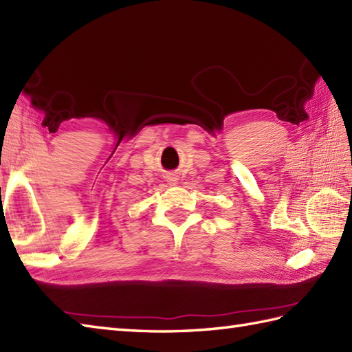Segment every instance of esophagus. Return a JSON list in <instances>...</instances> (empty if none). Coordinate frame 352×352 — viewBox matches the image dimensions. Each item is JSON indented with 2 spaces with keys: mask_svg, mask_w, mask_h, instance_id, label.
<instances>
[{
  "mask_svg": "<svg viewBox=\"0 0 352 352\" xmlns=\"http://www.w3.org/2000/svg\"><path fill=\"white\" fill-rule=\"evenodd\" d=\"M168 182H169L170 184H175V183H177L175 175H169V177H168Z\"/></svg>",
  "mask_w": 352,
  "mask_h": 352,
  "instance_id": "1",
  "label": "esophagus"
}]
</instances>
